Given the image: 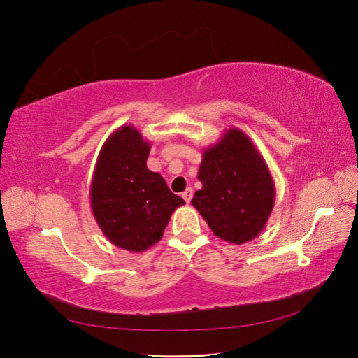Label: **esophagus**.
Listing matches in <instances>:
<instances>
[{"label": "esophagus", "instance_id": "1", "mask_svg": "<svg viewBox=\"0 0 358 358\" xmlns=\"http://www.w3.org/2000/svg\"><path fill=\"white\" fill-rule=\"evenodd\" d=\"M182 197H183V200H185L187 203H189L191 199H192V188H187L185 191H183L182 192Z\"/></svg>", "mask_w": 358, "mask_h": 358}]
</instances>
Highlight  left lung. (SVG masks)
<instances>
[{
    "label": "left lung",
    "instance_id": "left-lung-1",
    "mask_svg": "<svg viewBox=\"0 0 358 358\" xmlns=\"http://www.w3.org/2000/svg\"><path fill=\"white\" fill-rule=\"evenodd\" d=\"M203 188L191 204L220 239L242 245L263 231L275 206V182L264 158L239 128L203 150Z\"/></svg>",
    "mask_w": 358,
    "mask_h": 358
}]
</instances>
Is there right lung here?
<instances>
[{
  "mask_svg": "<svg viewBox=\"0 0 358 358\" xmlns=\"http://www.w3.org/2000/svg\"><path fill=\"white\" fill-rule=\"evenodd\" d=\"M150 143L131 124L104 142L91 182V209L107 241L131 252L158 243L171 213L185 204L146 159Z\"/></svg>",
  "mask_w": 358,
  "mask_h": 358,
  "instance_id": "right-lung-1",
  "label": "right lung"
}]
</instances>
